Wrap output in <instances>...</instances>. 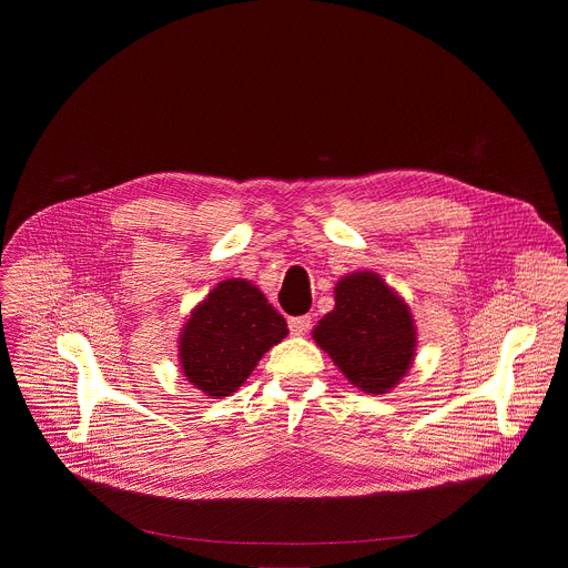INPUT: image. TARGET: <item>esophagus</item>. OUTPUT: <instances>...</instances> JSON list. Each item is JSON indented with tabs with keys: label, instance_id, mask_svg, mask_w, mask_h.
<instances>
[{
	"label": "esophagus",
	"instance_id": "obj_1",
	"mask_svg": "<svg viewBox=\"0 0 568 568\" xmlns=\"http://www.w3.org/2000/svg\"><path fill=\"white\" fill-rule=\"evenodd\" d=\"M290 323V333L294 335V337H301V335H305L310 328H312V318L305 314V316H294V318H290L287 321Z\"/></svg>",
	"mask_w": 568,
	"mask_h": 568
}]
</instances>
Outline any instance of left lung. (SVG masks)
<instances>
[{"mask_svg":"<svg viewBox=\"0 0 568 568\" xmlns=\"http://www.w3.org/2000/svg\"><path fill=\"white\" fill-rule=\"evenodd\" d=\"M314 342L366 393H386L409 371L416 328L409 307L373 272L342 278L335 310L318 321Z\"/></svg>","mask_w":568,"mask_h":568,"instance_id":"1","label":"left lung"}]
</instances>
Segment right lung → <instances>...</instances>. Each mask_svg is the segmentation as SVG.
<instances>
[{
  "mask_svg": "<svg viewBox=\"0 0 568 568\" xmlns=\"http://www.w3.org/2000/svg\"><path fill=\"white\" fill-rule=\"evenodd\" d=\"M285 335L283 314L267 303L258 287L242 278L222 281L184 326L182 371L206 395H231Z\"/></svg>",
  "mask_w": 568,
  "mask_h": 568,
  "instance_id": "right-lung-1",
  "label": "right lung"
}]
</instances>
